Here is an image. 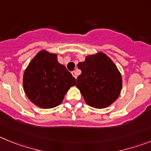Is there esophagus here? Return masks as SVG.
<instances>
[{
  "instance_id": "34e87169",
  "label": "esophagus",
  "mask_w": 151,
  "mask_h": 151,
  "mask_svg": "<svg viewBox=\"0 0 151 151\" xmlns=\"http://www.w3.org/2000/svg\"><path fill=\"white\" fill-rule=\"evenodd\" d=\"M72 75H73V76L75 78H77V75H76V72H75V71L72 72Z\"/></svg>"
}]
</instances>
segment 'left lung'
<instances>
[{
    "label": "left lung",
    "instance_id": "1",
    "mask_svg": "<svg viewBox=\"0 0 151 151\" xmlns=\"http://www.w3.org/2000/svg\"><path fill=\"white\" fill-rule=\"evenodd\" d=\"M82 73L76 80L85 103L97 109L107 107L121 93L122 78L116 64L104 52L85 57L77 65Z\"/></svg>",
    "mask_w": 151,
    "mask_h": 151
}]
</instances>
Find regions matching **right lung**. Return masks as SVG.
<instances>
[{
  "label": "right lung",
  "mask_w": 151,
  "mask_h": 151,
  "mask_svg": "<svg viewBox=\"0 0 151 151\" xmlns=\"http://www.w3.org/2000/svg\"><path fill=\"white\" fill-rule=\"evenodd\" d=\"M24 91L35 105L50 109L63 102L76 78L57 60V54L41 50L26 68L22 78Z\"/></svg>",
  "instance_id": "right-lung-1"
}]
</instances>
